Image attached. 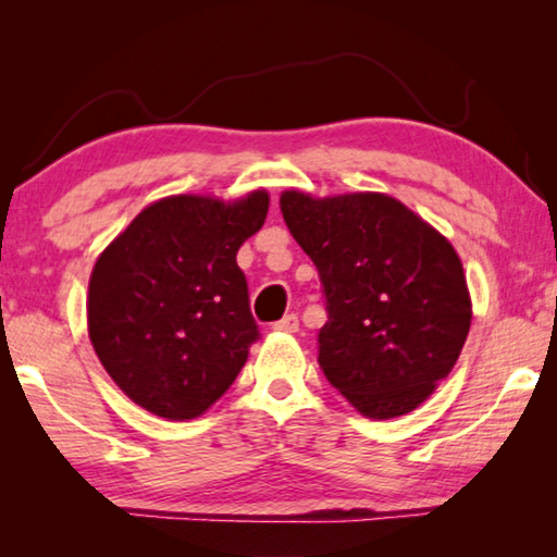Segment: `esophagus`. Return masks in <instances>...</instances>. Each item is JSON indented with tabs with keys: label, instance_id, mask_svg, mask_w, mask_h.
<instances>
[{
	"label": "esophagus",
	"instance_id": "obj_1",
	"mask_svg": "<svg viewBox=\"0 0 557 557\" xmlns=\"http://www.w3.org/2000/svg\"><path fill=\"white\" fill-rule=\"evenodd\" d=\"M272 329H275V332L292 334V332H297V329H299V319H297V314H285L280 319V322L272 324Z\"/></svg>",
	"mask_w": 557,
	"mask_h": 557
}]
</instances>
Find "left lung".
Masks as SVG:
<instances>
[{
    "label": "left lung",
    "instance_id": "obj_1",
    "mask_svg": "<svg viewBox=\"0 0 557 557\" xmlns=\"http://www.w3.org/2000/svg\"><path fill=\"white\" fill-rule=\"evenodd\" d=\"M280 209L322 280L326 381L373 420L425 403L455 369L471 324L451 243L385 194L312 199L292 188Z\"/></svg>",
    "mask_w": 557,
    "mask_h": 557
}]
</instances>
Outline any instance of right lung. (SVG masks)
Wrapping results in <instances>:
<instances>
[{
	"mask_svg": "<svg viewBox=\"0 0 557 557\" xmlns=\"http://www.w3.org/2000/svg\"><path fill=\"white\" fill-rule=\"evenodd\" d=\"M270 199L169 196L137 215L92 268L88 334L110 379L166 420L199 418L231 388L258 342L235 262Z\"/></svg>",
	"mask_w": 557,
	"mask_h": 557,
	"instance_id": "1",
	"label": "right lung"
}]
</instances>
